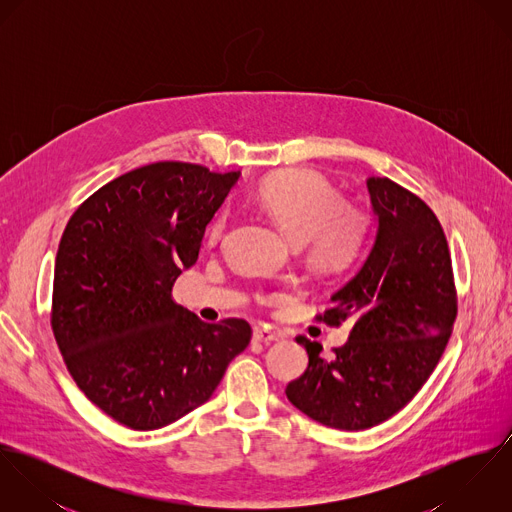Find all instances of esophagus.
Here are the masks:
<instances>
[{
	"label": "esophagus",
	"mask_w": 512,
	"mask_h": 512,
	"mask_svg": "<svg viewBox=\"0 0 512 512\" xmlns=\"http://www.w3.org/2000/svg\"><path fill=\"white\" fill-rule=\"evenodd\" d=\"M280 337L276 335V333H272V331H266V329H254V333H252V341L254 343H274V341H278Z\"/></svg>",
	"instance_id": "1"
}]
</instances>
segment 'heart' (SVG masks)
Wrapping results in <instances>:
<instances>
[{
    "label": "heart",
    "mask_w": 512,
    "mask_h": 512,
    "mask_svg": "<svg viewBox=\"0 0 512 512\" xmlns=\"http://www.w3.org/2000/svg\"><path fill=\"white\" fill-rule=\"evenodd\" d=\"M256 205L280 230L301 244L307 264L321 276H343L365 256L372 217L365 207L345 203L343 193L325 177L305 169H286L268 175ZM228 213L219 211L209 224V240H219Z\"/></svg>",
    "instance_id": "obj_1"
}]
</instances>
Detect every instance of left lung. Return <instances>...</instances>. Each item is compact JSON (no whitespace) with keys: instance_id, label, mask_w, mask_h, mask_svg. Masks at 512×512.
I'll list each match as a JSON object with an SVG mask.
<instances>
[{"instance_id":"1","label":"left lung","mask_w":512,"mask_h":512,"mask_svg":"<svg viewBox=\"0 0 512 512\" xmlns=\"http://www.w3.org/2000/svg\"><path fill=\"white\" fill-rule=\"evenodd\" d=\"M376 238L363 268L319 321L353 319L349 341L333 349L307 337V370L286 388L311 420L335 430H366L402 410L439 363L457 315L451 256L434 211L388 177L366 181Z\"/></svg>"}]
</instances>
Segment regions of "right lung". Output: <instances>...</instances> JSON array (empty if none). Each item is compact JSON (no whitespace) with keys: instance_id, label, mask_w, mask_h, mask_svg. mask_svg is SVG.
Listing matches in <instances>:
<instances>
[{"instance_id":"right-lung-1","label":"right lung","mask_w":512,"mask_h":512,"mask_svg":"<svg viewBox=\"0 0 512 512\" xmlns=\"http://www.w3.org/2000/svg\"><path fill=\"white\" fill-rule=\"evenodd\" d=\"M240 173L157 161L90 195L67 222L51 327L76 386L132 430L205 404L252 337L244 319L205 323L171 290Z\"/></svg>"}]
</instances>
